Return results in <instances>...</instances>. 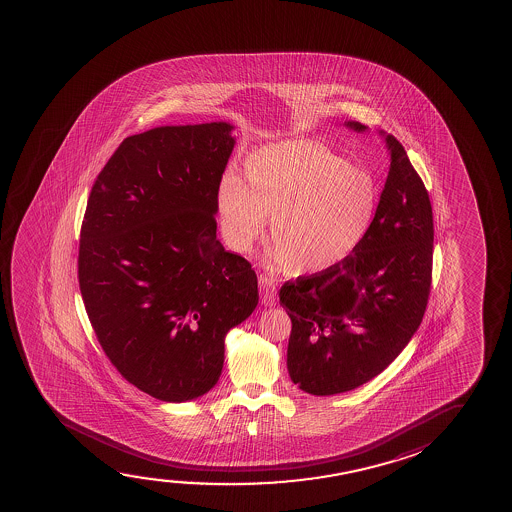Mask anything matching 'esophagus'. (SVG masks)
Wrapping results in <instances>:
<instances>
[{
  "label": "esophagus",
  "instance_id": "obj_1",
  "mask_svg": "<svg viewBox=\"0 0 512 512\" xmlns=\"http://www.w3.org/2000/svg\"><path fill=\"white\" fill-rule=\"evenodd\" d=\"M259 287L262 304L264 306H274L278 301V287H276L273 278H269L266 274H260Z\"/></svg>",
  "mask_w": 512,
  "mask_h": 512
}]
</instances>
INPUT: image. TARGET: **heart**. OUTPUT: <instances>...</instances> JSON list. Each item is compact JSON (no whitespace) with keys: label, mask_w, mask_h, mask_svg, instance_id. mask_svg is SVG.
I'll use <instances>...</instances> for the list:
<instances>
[{"label":"heart","mask_w":512,"mask_h":512,"mask_svg":"<svg viewBox=\"0 0 512 512\" xmlns=\"http://www.w3.org/2000/svg\"><path fill=\"white\" fill-rule=\"evenodd\" d=\"M378 206L369 171L306 138L255 148L243 162V180L225 173L217 190L225 243L252 252L271 217L269 264L297 274L327 273L350 259L371 232Z\"/></svg>","instance_id":"b5f03b06"}]
</instances>
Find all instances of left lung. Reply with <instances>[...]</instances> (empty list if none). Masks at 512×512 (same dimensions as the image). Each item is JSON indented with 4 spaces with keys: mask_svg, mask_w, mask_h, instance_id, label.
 <instances>
[{
    "mask_svg": "<svg viewBox=\"0 0 512 512\" xmlns=\"http://www.w3.org/2000/svg\"><path fill=\"white\" fill-rule=\"evenodd\" d=\"M355 133L369 127L344 122ZM390 171L364 243L327 273L287 281L280 304L292 320L287 367L301 390L350 392L385 371L427 309L434 220L428 192L406 150L379 131Z\"/></svg>",
    "mask_w": 512,
    "mask_h": 512,
    "instance_id": "left-lung-1",
    "label": "left lung"
}]
</instances>
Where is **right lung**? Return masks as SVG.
I'll return each mask as SVG.
<instances>
[{
	"label": "right lung",
	"mask_w": 512,
	"mask_h": 512,
	"mask_svg": "<svg viewBox=\"0 0 512 512\" xmlns=\"http://www.w3.org/2000/svg\"><path fill=\"white\" fill-rule=\"evenodd\" d=\"M234 126H162L120 143L87 201L78 283L117 371L162 402L210 392L225 336L259 304L248 260L217 239Z\"/></svg>",
	"instance_id": "right-lung-1"
}]
</instances>
